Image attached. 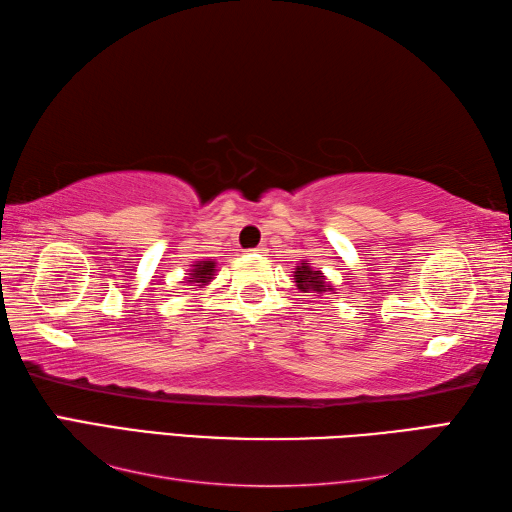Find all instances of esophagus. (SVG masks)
Wrapping results in <instances>:
<instances>
[{"mask_svg":"<svg viewBox=\"0 0 512 512\" xmlns=\"http://www.w3.org/2000/svg\"><path fill=\"white\" fill-rule=\"evenodd\" d=\"M264 246H257V248H253V250H250V253H264Z\"/></svg>","mask_w":512,"mask_h":512,"instance_id":"1","label":"esophagus"}]
</instances>
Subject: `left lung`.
Masks as SVG:
<instances>
[{
    "mask_svg": "<svg viewBox=\"0 0 512 512\" xmlns=\"http://www.w3.org/2000/svg\"><path fill=\"white\" fill-rule=\"evenodd\" d=\"M295 284L301 292H314V295H323V292H330L332 295V286L325 281V275L321 273L319 268H312L310 264H299L295 268Z\"/></svg>",
    "mask_w": 512,
    "mask_h": 512,
    "instance_id": "left-lung-1",
    "label": "left lung"
}]
</instances>
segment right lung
Instances as JSON below:
<instances>
[{"label": "right lung", "instance_id": "right-lung-1", "mask_svg": "<svg viewBox=\"0 0 512 512\" xmlns=\"http://www.w3.org/2000/svg\"><path fill=\"white\" fill-rule=\"evenodd\" d=\"M215 275V262H195L193 268L189 270V277L184 281H189V284L195 286H206Z\"/></svg>", "mask_w": 512, "mask_h": 512}]
</instances>
